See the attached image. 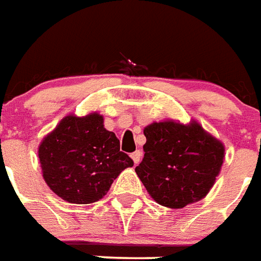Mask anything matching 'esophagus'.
<instances>
[{"mask_svg":"<svg viewBox=\"0 0 261 261\" xmlns=\"http://www.w3.org/2000/svg\"><path fill=\"white\" fill-rule=\"evenodd\" d=\"M141 158H142V152H141V150H136L134 153H131V159H133V162H134L136 165L140 163Z\"/></svg>","mask_w":261,"mask_h":261,"instance_id":"esophagus-1","label":"esophagus"}]
</instances>
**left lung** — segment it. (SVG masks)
I'll use <instances>...</instances> for the list:
<instances>
[{
	"label": "left lung",
	"mask_w": 261,
	"mask_h": 261,
	"mask_svg": "<svg viewBox=\"0 0 261 261\" xmlns=\"http://www.w3.org/2000/svg\"><path fill=\"white\" fill-rule=\"evenodd\" d=\"M144 134L145 155L136 173L150 198L170 209L203 199L223 166V142L196 120L155 121Z\"/></svg>",
	"instance_id": "8db88e82"
}]
</instances>
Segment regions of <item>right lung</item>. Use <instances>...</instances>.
Instances as JSON below:
<instances>
[{"label":"right lung","mask_w":261,"mask_h":261,"mask_svg":"<svg viewBox=\"0 0 261 261\" xmlns=\"http://www.w3.org/2000/svg\"><path fill=\"white\" fill-rule=\"evenodd\" d=\"M38 159L49 190L76 204L102 199L121 171L134 165L96 112L83 117L65 116L42 138Z\"/></svg>","instance_id":"add662e5"}]
</instances>
